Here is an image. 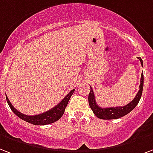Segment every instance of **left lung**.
<instances>
[{
	"instance_id": "left-lung-1",
	"label": "left lung",
	"mask_w": 153,
	"mask_h": 153,
	"mask_svg": "<svg viewBox=\"0 0 153 153\" xmlns=\"http://www.w3.org/2000/svg\"><path fill=\"white\" fill-rule=\"evenodd\" d=\"M138 59L140 61L142 66H143V60L140 57H138ZM143 87H144V74H141L140 78V90L138 93L136 94V97L134 98L133 100L123 107H114V108H102L98 106L95 101V97L94 95V91L91 87V91L88 95V102H89L90 108H91L93 112L98 118L102 120H115L123 117L129 112H131L134 108H136V105L138 104L139 101L140 100L143 91Z\"/></svg>"
}]
</instances>
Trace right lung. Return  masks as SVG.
<instances>
[{
    "mask_svg": "<svg viewBox=\"0 0 153 153\" xmlns=\"http://www.w3.org/2000/svg\"><path fill=\"white\" fill-rule=\"evenodd\" d=\"M74 91H75V89H73L69 92L68 95H66V97L64 98L63 100H62L58 105H56L54 108H51V110L47 111L45 112L36 115H26L25 114H22L20 111H18L16 108H13V106L12 105V103L10 102L7 96L6 100L9 108H11V110L13 111V113L17 116H18L20 119L26 121L28 123L34 124V125H46V124L54 123L62 116L69 100L71 97V95H73Z\"/></svg>",
    "mask_w": 153,
    "mask_h": 153,
    "instance_id": "1",
    "label": "right lung"
}]
</instances>
